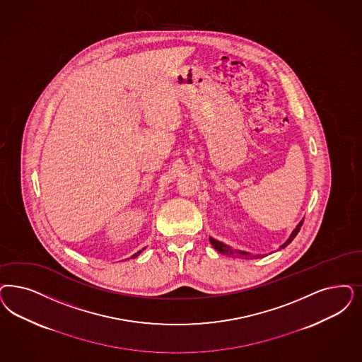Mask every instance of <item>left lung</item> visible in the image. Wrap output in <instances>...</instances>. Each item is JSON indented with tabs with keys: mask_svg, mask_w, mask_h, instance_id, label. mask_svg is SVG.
<instances>
[{
	"mask_svg": "<svg viewBox=\"0 0 362 362\" xmlns=\"http://www.w3.org/2000/svg\"><path fill=\"white\" fill-rule=\"evenodd\" d=\"M303 223V221L302 222H299V225L296 227V230L291 233V235L290 238L287 239L286 242L281 246V249H285L287 245L294 239V238L297 237V234L299 233V230H300V226ZM210 242H211L212 246H214V249L218 250L221 254H225V255H233V257H246V258H259V257H262V255H251L250 257L247 252H245V251H235V250L231 249V247H228L227 245L225 243H222V242H219V240H215V239H212L210 238Z\"/></svg>",
	"mask_w": 362,
	"mask_h": 362,
	"instance_id": "1",
	"label": "left lung"
}]
</instances>
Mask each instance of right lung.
Here are the masks:
<instances>
[{
  "label": "right lung",
  "instance_id": "obj_1",
  "mask_svg": "<svg viewBox=\"0 0 362 362\" xmlns=\"http://www.w3.org/2000/svg\"><path fill=\"white\" fill-rule=\"evenodd\" d=\"M140 252H141V250H140V251H137L136 254H134V257H132V258H135V257H137V255H139Z\"/></svg>",
  "mask_w": 362,
  "mask_h": 362
}]
</instances>
